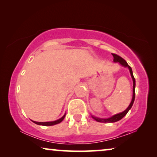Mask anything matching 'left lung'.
Wrapping results in <instances>:
<instances>
[{
  "label": "left lung",
  "instance_id": "left-lung-1",
  "mask_svg": "<svg viewBox=\"0 0 157 157\" xmlns=\"http://www.w3.org/2000/svg\"><path fill=\"white\" fill-rule=\"evenodd\" d=\"M112 56H113V57H114V60L113 61L114 62V63H120L121 65L123 66V67H127L128 69H129L130 75H131V77L132 78V80H133V95H132V101L129 104V107H128L127 109L124 110V111L120 112V113L114 114V115L110 117H109V118H100V117H94L93 115H92V118H93L94 120H96L97 122H98L113 123V122H117V121L120 120L121 119H122L124 117L126 114H127V112L129 111L130 109H131L132 105H133V103L134 101V99H135V85H136V83H135V79H134V78L133 72H132V70L131 67H130V66L128 65L127 62H126L124 59L122 58V57H121L120 56H119L116 54H112Z\"/></svg>",
  "mask_w": 157,
  "mask_h": 157
}]
</instances>
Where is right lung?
I'll use <instances>...</instances> for the list:
<instances>
[{"label": "right lung", "instance_id": "obj_1", "mask_svg": "<svg viewBox=\"0 0 157 157\" xmlns=\"http://www.w3.org/2000/svg\"><path fill=\"white\" fill-rule=\"evenodd\" d=\"M65 114H64V115L60 119H59V120H56V121H52V122H35V121H32L33 122H34L35 124H38V125H43V126H52V125H56L57 124L60 123L62 121L64 120V118H65Z\"/></svg>", "mask_w": 157, "mask_h": 157}]
</instances>
